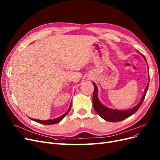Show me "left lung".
<instances>
[{"mask_svg": "<svg viewBox=\"0 0 160 160\" xmlns=\"http://www.w3.org/2000/svg\"><path fill=\"white\" fill-rule=\"evenodd\" d=\"M142 56L143 57L144 60L146 61V57L142 54H141ZM147 63V62H146ZM148 66V64H147ZM148 72H149V68H148ZM148 79L150 80V76L148 73ZM93 86H94V91L93 94V108L96 111V113L101 117L102 119L104 120L109 121V122H119L122 120L126 119L127 118L133 115L134 113H136L138 111V109L140 108L142 103L144 99L145 98V96L146 94V92L148 89V86H149V82L148 84L146 89L144 90V93L143 96L142 97L141 100L140 102L134 106V108L128 109V110H118V109H111L109 108H107L106 106L103 105L101 102H100L99 99L98 98V87L96 85V84L93 82H92Z\"/></svg>", "mask_w": 160, "mask_h": 160, "instance_id": "left-lung-1", "label": "left lung"}]
</instances>
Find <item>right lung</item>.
<instances>
[{"label": "right lung", "mask_w": 160, "mask_h": 160, "mask_svg": "<svg viewBox=\"0 0 160 160\" xmlns=\"http://www.w3.org/2000/svg\"><path fill=\"white\" fill-rule=\"evenodd\" d=\"M71 105H72V102L70 103V107L68 108V109L67 111V112L65 113H64L62 115H61V117H58L57 118H55V119H49V120H46V121H42V120H38V119H32V118H30L29 117V119L37 122H39V123H41V124H43V125H54V124H57L58 122H59L60 121H61L63 118L65 117V116H66L68 113V112L70 111V109H71Z\"/></svg>", "instance_id": "1"}]
</instances>
